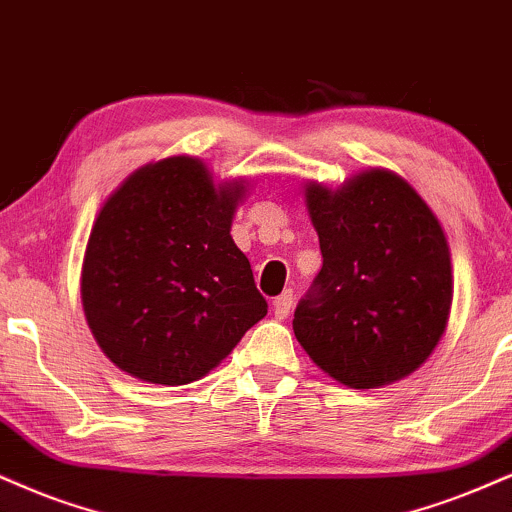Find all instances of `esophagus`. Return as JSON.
I'll return each instance as SVG.
<instances>
[{
	"instance_id": "obj_1",
	"label": "esophagus",
	"mask_w": 512,
	"mask_h": 512,
	"mask_svg": "<svg viewBox=\"0 0 512 512\" xmlns=\"http://www.w3.org/2000/svg\"><path fill=\"white\" fill-rule=\"evenodd\" d=\"M292 304H294V292H292V289H285V292H282V294L277 296V299L273 301V313H275V318H277V320H285L287 315H289V311H292Z\"/></svg>"
}]
</instances>
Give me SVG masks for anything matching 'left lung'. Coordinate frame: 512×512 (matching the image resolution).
Masks as SVG:
<instances>
[{
	"label": "left lung",
	"mask_w": 512,
	"mask_h": 512,
	"mask_svg": "<svg viewBox=\"0 0 512 512\" xmlns=\"http://www.w3.org/2000/svg\"><path fill=\"white\" fill-rule=\"evenodd\" d=\"M323 268L294 311V334L318 368L353 389L420 368L449 323L451 254L413 187L368 170L332 192L306 187Z\"/></svg>",
	"instance_id": "left-lung-1"
}]
</instances>
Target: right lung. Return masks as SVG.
Instances as JSON below:
<instances>
[{"instance_id":"obj_1","label":"right lung","mask_w":512,"mask_h":512,"mask_svg":"<svg viewBox=\"0 0 512 512\" xmlns=\"http://www.w3.org/2000/svg\"><path fill=\"white\" fill-rule=\"evenodd\" d=\"M242 182L216 187L189 156L132 173L102 206L82 261V308L102 351L151 384L216 368L268 313L230 237Z\"/></svg>"}]
</instances>
